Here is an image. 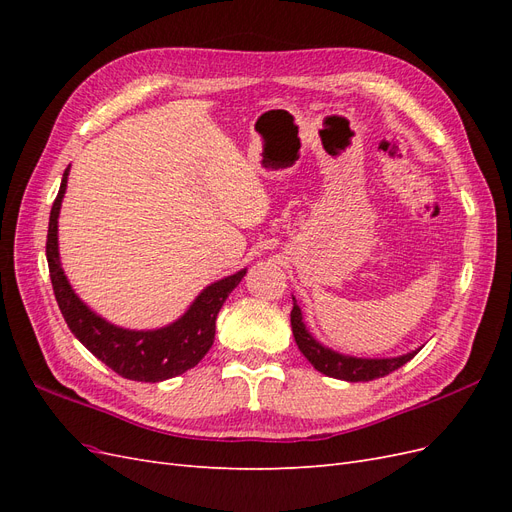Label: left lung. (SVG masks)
<instances>
[{"label": "left lung", "mask_w": 512, "mask_h": 512, "mask_svg": "<svg viewBox=\"0 0 512 512\" xmlns=\"http://www.w3.org/2000/svg\"><path fill=\"white\" fill-rule=\"evenodd\" d=\"M290 324H292V335L294 342H297L299 350L303 352L305 359L318 369L320 374L331 376L337 380H346V382H369L382 378L391 371L399 369L401 365H406L410 359L418 354V350H412L408 354L393 356V359H359V356H348V354H339L327 346H322L320 342L312 337V333L307 331L301 307L297 305V299L292 297V312H290Z\"/></svg>", "instance_id": "obj_1"}]
</instances>
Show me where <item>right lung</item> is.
<instances>
[{
    "label": "right lung",
    "instance_id": "right-lung-1",
    "mask_svg": "<svg viewBox=\"0 0 512 512\" xmlns=\"http://www.w3.org/2000/svg\"><path fill=\"white\" fill-rule=\"evenodd\" d=\"M70 166L64 170L57 198L49 218V235H46V260L57 305L64 320L79 342L111 367L121 378L136 382H162L175 378L192 369L209 352L215 339V318L222 309L228 294L239 286L247 269L228 275L220 282H213L198 294L179 320L153 331H130L106 322L96 312L76 297L68 277L61 269L59 243H57V218L61 200L66 194Z\"/></svg>",
    "mask_w": 512,
    "mask_h": 512
}]
</instances>
